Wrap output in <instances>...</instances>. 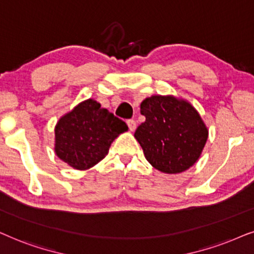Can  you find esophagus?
<instances>
[{
  "label": "esophagus",
  "mask_w": 254,
  "mask_h": 254,
  "mask_svg": "<svg viewBox=\"0 0 254 254\" xmlns=\"http://www.w3.org/2000/svg\"><path fill=\"white\" fill-rule=\"evenodd\" d=\"M127 127H129L130 131L136 130V121H134V120H127Z\"/></svg>",
  "instance_id": "1"
}]
</instances>
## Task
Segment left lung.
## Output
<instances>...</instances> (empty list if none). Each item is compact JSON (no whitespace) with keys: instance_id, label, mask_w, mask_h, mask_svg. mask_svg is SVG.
Returning <instances> with one entry per match:
<instances>
[{"instance_id":"8db88e82","label":"left lung","mask_w":254,"mask_h":254,"mask_svg":"<svg viewBox=\"0 0 254 254\" xmlns=\"http://www.w3.org/2000/svg\"><path fill=\"white\" fill-rule=\"evenodd\" d=\"M145 122L134 138L147 161L167 174L181 173L197 161L208 130L195 108L173 96L155 95L140 104Z\"/></svg>"}]
</instances>
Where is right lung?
I'll list each match as a JSON object with an SVG mask.
<instances>
[{
    "instance_id": "obj_1",
    "label": "right lung",
    "mask_w": 254,
    "mask_h": 254,
    "mask_svg": "<svg viewBox=\"0 0 254 254\" xmlns=\"http://www.w3.org/2000/svg\"><path fill=\"white\" fill-rule=\"evenodd\" d=\"M127 130L124 121L89 99L59 120L56 153L69 166L87 170L102 160L115 138Z\"/></svg>"
}]
</instances>
